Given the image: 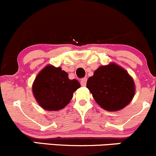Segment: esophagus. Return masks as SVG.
<instances>
[{"label": "esophagus", "mask_w": 156, "mask_h": 156, "mask_svg": "<svg viewBox=\"0 0 156 156\" xmlns=\"http://www.w3.org/2000/svg\"><path fill=\"white\" fill-rule=\"evenodd\" d=\"M86 81H87V78H86V77L82 79L81 81H80V83H81V86H86Z\"/></svg>", "instance_id": "esophagus-1"}]
</instances>
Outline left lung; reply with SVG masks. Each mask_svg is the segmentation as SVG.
Returning <instances> with one entry per match:
<instances>
[{"mask_svg":"<svg viewBox=\"0 0 156 156\" xmlns=\"http://www.w3.org/2000/svg\"><path fill=\"white\" fill-rule=\"evenodd\" d=\"M86 87L98 105L108 112L125 108L135 94V84L127 70L115 63L101 66L87 80Z\"/></svg>","mask_w":156,"mask_h":156,"instance_id":"obj_1","label":"left lung"}]
</instances>
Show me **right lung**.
Here are the masks:
<instances>
[{
	"label": "right lung",
	"mask_w": 156,
	"mask_h": 156,
	"mask_svg": "<svg viewBox=\"0 0 156 156\" xmlns=\"http://www.w3.org/2000/svg\"><path fill=\"white\" fill-rule=\"evenodd\" d=\"M80 87L76 80H70L61 67L47 65L38 73L32 85L37 102L44 110L64 108L72 99L73 92Z\"/></svg>",
	"instance_id": "right-lung-1"
}]
</instances>
